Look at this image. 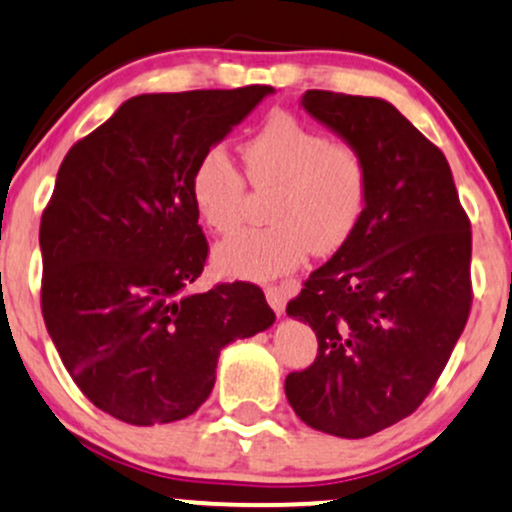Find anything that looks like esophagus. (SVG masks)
<instances>
[{"instance_id": "obj_1", "label": "esophagus", "mask_w": 512, "mask_h": 512, "mask_svg": "<svg viewBox=\"0 0 512 512\" xmlns=\"http://www.w3.org/2000/svg\"><path fill=\"white\" fill-rule=\"evenodd\" d=\"M266 299H268L270 309H273L278 316L282 314V311H285L287 292L282 290V287H278V285H268V287H266Z\"/></svg>"}]
</instances>
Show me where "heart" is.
Masks as SVG:
<instances>
[{
    "label": "heart",
    "mask_w": 512,
    "mask_h": 512,
    "mask_svg": "<svg viewBox=\"0 0 512 512\" xmlns=\"http://www.w3.org/2000/svg\"><path fill=\"white\" fill-rule=\"evenodd\" d=\"M246 177L254 189H275L266 230H244L215 249V266L230 278L270 280L292 273L314 251L342 249L364 218L369 165L352 143L287 112H273L244 143ZM191 198L210 230L227 234L244 218L246 182L222 148L201 155L191 174Z\"/></svg>",
    "instance_id": "heart-1"
}]
</instances>
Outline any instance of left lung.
<instances>
[{
  "label": "left lung",
  "mask_w": 512,
  "mask_h": 512,
  "mask_svg": "<svg viewBox=\"0 0 512 512\" xmlns=\"http://www.w3.org/2000/svg\"><path fill=\"white\" fill-rule=\"evenodd\" d=\"M302 107L369 165L350 242L287 304L318 338L314 364L285 378L304 424L366 438L431 393L472 306L470 220L446 155L381 98L306 90Z\"/></svg>",
  "instance_id": "8db88e82"
}]
</instances>
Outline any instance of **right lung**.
<instances>
[{"instance_id":"1","label":"right lung","mask_w":512,"mask_h":512,"mask_svg":"<svg viewBox=\"0 0 512 512\" xmlns=\"http://www.w3.org/2000/svg\"><path fill=\"white\" fill-rule=\"evenodd\" d=\"M270 93L136 95L59 167L40 222L42 318L81 393L119 422L194 414L222 347L275 323L249 282L189 292L208 256L191 174Z\"/></svg>"}]
</instances>
